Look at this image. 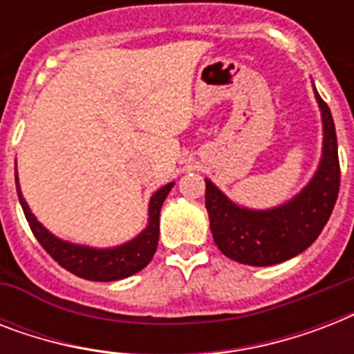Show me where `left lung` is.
Wrapping results in <instances>:
<instances>
[{"instance_id":"8db88e82","label":"left lung","mask_w":354,"mask_h":354,"mask_svg":"<svg viewBox=\"0 0 354 354\" xmlns=\"http://www.w3.org/2000/svg\"><path fill=\"white\" fill-rule=\"evenodd\" d=\"M324 121V150L318 171L301 193L272 209L233 204L205 180V207L215 244L226 257L250 266H272L296 257L313 244L329 221L340 191V161L335 121L327 102L314 90Z\"/></svg>"}]
</instances>
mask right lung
Segmentation results:
<instances>
[{
    "label": "right lung",
    "mask_w": 354,
    "mask_h": 354,
    "mask_svg": "<svg viewBox=\"0 0 354 354\" xmlns=\"http://www.w3.org/2000/svg\"><path fill=\"white\" fill-rule=\"evenodd\" d=\"M174 183H167L158 189L149 204V226L139 233L136 239L124 242L115 248H90L73 244V242L62 241L58 236L47 232L36 216L30 213L29 205L25 202L21 189L16 174V191H18L19 204L25 213V218L29 222L30 230L41 244V248L57 261L62 268L71 274L79 275L88 281H118L124 279L128 275H133L139 270H143L152 261L158 248L160 239V211L165 202L167 194L171 193Z\"/></svg>",
    "instance_id": "add662e5"
}]
</instances>
